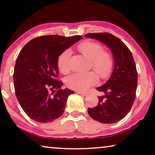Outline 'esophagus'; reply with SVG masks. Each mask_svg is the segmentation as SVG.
Here are the masks:
<instances>
[{
  "instance_id": "1",
  "label": "esophagus",
  "mask_w": 155,
  "mask_h": 155,
  "mask_svg": "<svg viewBox=\"0 0 155 155\" xmlns=\"http://www.w3.org/2000/svg\"><path fill=\"white\" fill-rule=\"evenodd\" d=\"M77 93L78 94H80V95H81V96H87L88 95L87 93L83 92V91H77Z\"/></svg>"
}]
</instances>
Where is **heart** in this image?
I'll list each match as a JSON object with an SVG mask.
<instances>
[{
    "mask_svg": "<svg viewBox=\"0 0 155 155\" xmlns=\"http://www.w3.org/2000/svg\"><path fill=\"white\" fill-rule=\"evenodd\" d=\"M78 49L84 56L90 59L91 66L102 78H107L111 74L114 62L111 54L104 51L101 44L93 41H85L78 46ZM71 52L66 49L60 54L57 65L64 74L70 72L69 59ZM98 76L93 71L85 73H74L66 80V85L72 90L83 91L98 82Z\"/></svg>",
    "mask_w": 155,
    "mask_h": 155,
    "instance_id": "1",
    "label": "heart"
}]
</instances>
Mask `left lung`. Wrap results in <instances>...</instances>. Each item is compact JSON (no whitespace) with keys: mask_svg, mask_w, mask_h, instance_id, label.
<instances>
[{"mask_svg":"<svg viewBox=\"0 0 155 155\" xmlns=\"http://www.w3.org/2000/svg\"><path fill=\"white\" fill-rule=\"evenodd\" d=\"M85 37L101 41L111 50L114 65L111 77L96 90L104 93L98 105L87 112L94 120L114 124L127 115L135 99L137 72L133 54L122 41L109 33H88Z\"/></svg>","mask_w":155,"mask_h":155,"instance_id":"8db88e82","label":"left lung"}]
</instances>
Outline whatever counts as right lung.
<instances>
[{"mask_svg":"<svg viewBox=\"0 0 155 155\" xmlns=\"http://www.w3.org/2000/svg\"><path fill=\"white\" fill-rule=\"evenodd\" d=\"M82 36L57 35L36 38L26 44L17 57L14 72L15 93L25 114L35 121L48 123L61 116L68 96L74 92L61 88L57 60Z\"/></svg>","mask_w":155,"mask_h":155,"instance_id":"add662e5","label":"right lung"}]
</instances>
